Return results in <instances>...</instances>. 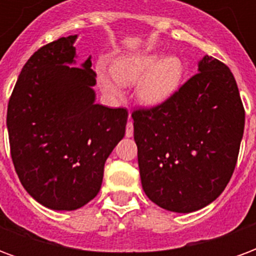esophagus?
Segmentation results:
<instances>
[{"mask_svg": "<svg viewBox=\"0 0 256 256\" xmlns=\"http://www.w3.org/2000/svg\"><path fill=\"white\" fill-rule=\"evenodd\" d=\"M133 122H132V115L128 116V126H126V137H133Z\"/></svg>", "mask_w": 256, "mask_h": 256, "instance_id": "34e87169", "label": "esophagus"}]
</instances>
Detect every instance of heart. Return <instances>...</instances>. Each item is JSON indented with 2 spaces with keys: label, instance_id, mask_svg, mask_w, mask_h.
Segmentation results:
<instances>
[{
  "label": "heart",
  "instance_id": "obj_1",
  "mask_svg": "<svg viewBox=\"0 0 256 256\" xmlns=\"http://www.w3.org/2000/svg\"><path fill=\"white\" fill-rule=\"evenodd\" d=\"M185 66L176 56L163 58L159 53L128 54L114 60L111 71L98 72V84L108 96H119L122 84H136L140 104L159 106L172 98L182 84Z\"/></svg>",
  "mask_w": 256,
  "mask_h": 256
}]
</instances>
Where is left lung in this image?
I'll use <instances>...</instances> for the list:
<instances>
[{"instance_id":"8db88e82","label":"left lung","mask_w":256,"mask_h":256,"mask_svg":"<svg viewBox=\"0 0 256 256\" xmlns=\"http://www.w3.org/2000/svg\"><path fill=\"white\" fill-rule=\"evenodd\" d=\"M198 71L164 104L132 114L142 189L172 212L198 211L224 192L244 133L230 70L204 56Z\"/></svg>"}]
</instances>
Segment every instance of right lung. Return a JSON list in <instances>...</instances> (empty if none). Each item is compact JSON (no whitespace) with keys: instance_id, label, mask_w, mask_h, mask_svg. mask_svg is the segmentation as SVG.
<instances>
[{"instance_id":"add662e5","label":"right lung","mask_w":256,"mask_h":256,"mask_svg":"<svg viewBox=\"0 0 256 256\" xmlns=\"http://www.w3.org/2000/svg\"><path fill=\"white\" fill-rule=\"evenodd\" d=\"M78 36L40 48L24 64L9 98L10 156L31 198L72 211L97 196L104 164L123 138L128 110L96 104L92 58L75 64Z\"/></svg>"}]
</instances>
